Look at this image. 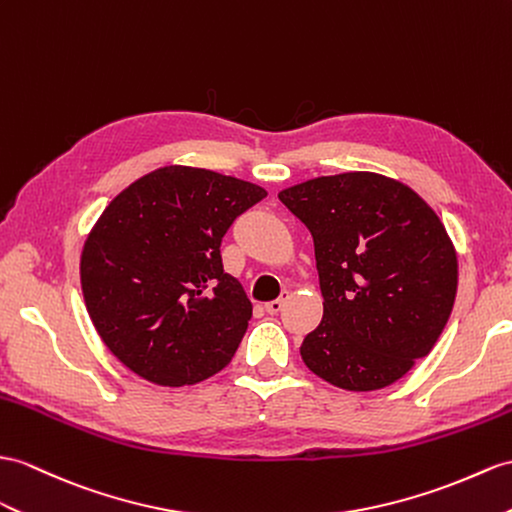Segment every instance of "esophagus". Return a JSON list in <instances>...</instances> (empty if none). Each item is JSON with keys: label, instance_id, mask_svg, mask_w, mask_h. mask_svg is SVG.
Returning a JSON list of instances; mask_svg holds the SVG:
<instances>
[{"label": "esophagus", "instance_id": "obj_1", "mask_svg": "<svg viewBox=\"0 0 512 512\" xmlns=\"http://www.w3.org/2000/svg\"><path fill=\"white\" fill-rule=\"evenodd\" d=\"M282 306H284V297H278V299H273V302H267L265 310L269 315H276V313H280Z\"/></svg>", "mask_w": 512, "mask_h": 512}]
</instances>
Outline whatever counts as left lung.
Listing matches in <instances>:
<instances>
[{
  "instance_id": "8db88e82",
  "label": "left lung",
  "mask_w": 512,
  "mask_h": 512,
  "mask_svg": "<svg viewBox=\"0 0 512 512\" xmlns=\"http://www.w3.org/2000/svg\"><path fill=\"white\" fill-rule=\"evenodd\" d=\"M280 202L313 234L323 319L299 354L345 391H378L428 356L450 319L456 249L406 184L352 171L295 184Z\"/></svg>"
}]
</instances>
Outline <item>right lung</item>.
<instances>
[{
  "mask_svg": "<svg viewBox=\"0 0 512 512\" xmlns=\"http://www.w3.org/2000/svg\"><path fill=\"white\" fill-rule=\"evenodd\" d=\"M263 197L252 182L171 165L106 206L82 249V293L97 334L136 376L184 386L230 363L252 302L219 247Z\"/></svg>",
  "mask_w": 512,
  "mask_h": 512,
  "instance_id": "add662e5",
  "label": "right lung"
}]
</instances>
